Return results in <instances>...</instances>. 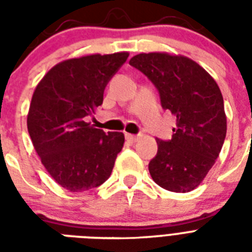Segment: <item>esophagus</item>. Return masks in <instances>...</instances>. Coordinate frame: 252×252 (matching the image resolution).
Masks as SVG:
<instances>
[{"mask_svg":"<svg viewBox=\"0 0 252 252\" xmlns=\"http://www.w3.org/2000/svg\"><path fill=\"white\" fill-rule=\"evenodd\" d=\"M126 141L128 142H136L138 140V136L137 134H130V133H126Z\"/></svg>","mask_w":252,"mask_h":252,"instance_id":"34e87169","label":"esophagus"}]
</instances>
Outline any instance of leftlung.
<instances>
[{"instance_id": "obj_1", "label": "left lung", "mask_w": 252, "mask_h": 252, "mask_svg": "<svg viewBox=\"0 0 252 252\" xmlns=\"http://www.w3.org/2000/svg\"><path fill=\"white\" fill-rule=\"evenodd\" d=\"M129 65L157 87L163 110L176 116L171 140L157 138L149 172L172 192L195 189L215 165L226 136L223 98L216 81L195 61L168 53H140Z\"/></svg>"}]
</instances>
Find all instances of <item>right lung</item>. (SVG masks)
Masks as SVG:
<instances>
[{
    "label": "right lung",
    "instance_id": "1",
    "mask_svg": "<svg viewBox=\"0 0 252 252\" xmlns=\"http://www.w3.org/2000/svg\"><path fill=\"white\" fill-rule=\"evenodd\" d=\"M128 52L65 60L49 70L33 91L27 128L49 175L72 192L99 187L110 178L124 145L122 132L86 123L102 106L104 89Z\"/></svg>",
    "mask_w": 252,
    "mask_h": 252
}]
</instances>
